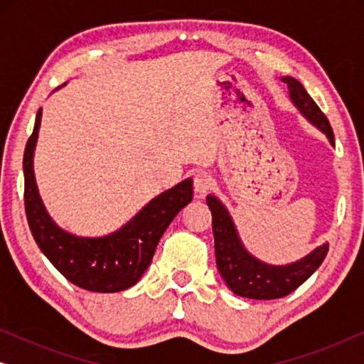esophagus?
Wrapping results in <instances>:
<instances>
[{
    "mask_svg": "<svg viewBox=\"0 0 364 364\" xmlns=\"http://www.w3.org/2000/svg\"><path fill=\"white\" fill-rule=\"evenodd\" d=\"M212 186L213 181L207 172H197L196 177H193V191H196L198 197L205 196V193L212 188Z\"/></svg>",
    "mask_w": 364,
    "mask_h": 364,
    "instance_id": "34e87169",
    "label": "esophagus"
}]
</instances>
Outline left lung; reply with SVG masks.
Listing matches in <instances>:
<instances>
[{
	"instance_id": "8db88e82",
	"label": "left lung",
	"mask_w": 364,
	"mask_h": 364,
	"mask_svg": "<svg viewBox=\"0 0 364 364\" xmlns=\"http://www.w3.org/2000/svg\"><path fill=\"white\" fill-rule=\"evenodd\" d=\"M288 96L303 117L325 134L328 141L335 147V136L325 114L320 111L316 102L305 91L301 82L295 77L283 76ZM207 205L212 212L213 240H215V260L227 287L238 296L252 300H275L290 295L301 283H305L316 268L321 265L328 253V243L316 247L300 260L272 265L252 255L243 245L235 222L223 205V202L213 193L207 196Z\"/></svg>"
}]
</instances>
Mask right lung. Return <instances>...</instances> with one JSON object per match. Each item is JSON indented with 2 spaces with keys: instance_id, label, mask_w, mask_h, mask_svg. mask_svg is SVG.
Segmentation results:
<instances>
[{
  "instance_id": "add662e5",
  "label": "right lung",
  "mask_w": 364,
  "mask_h": 364,
  "mask_svg": "<svg viewBox=\"0 0 364 364\" xmlns=\"http://www.w3.org/2000/svg\"><path fill=\"white\" fill-rule=\"evenodd\" d=\"M41 116L43 109H39L23 159L24 207L34 240L54 268L76 287L97 293L127 290L151 265L157 243L171 222L192 202V178L159 193L131 220L107 235L82 237L64 230L44 207L34 177Z\"/></svg>"
}]
</instances>
